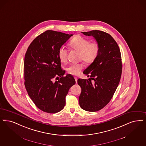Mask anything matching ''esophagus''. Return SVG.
Segmentation results:
<instances>
[{
	"label": "esophagus",
	"instance_id": "esophagus-1",
	"mask_svg": "<svg viewBox=\"0 0 146 146\" xmlns=\"http://www.w3.org/2000/svg\"><path fill=\"white\" fill-rule=\"evenodd\" d=\"M74 79H75V80H76V83H77V80H78V78L76 77H74Z\"/></svg>",
	"mask_w": 146,
	"mask_h": 146
}]
</instances>
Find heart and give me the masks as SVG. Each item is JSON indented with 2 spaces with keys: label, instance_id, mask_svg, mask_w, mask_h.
<instances>
[{
  "label": "heart",
  "instance_id": "obj_1",
  "mask_svg": "<svg viewBox=\"0 0 146 146\" xmlns=\"http://www.w3.org/2000/svg\"><path fill=\"white\" fill-rule=\"evenodd\" d=\"M70 47L80 52V58L87 64H91L98 56L99 52V44L97 42H90L89 39L80 35H76L70 41ZM68 49L61 47L58 50V58L61 62H66L67 60ZM84 68V64L80 63L71 64L67 68L68 73L78 76Z\"/></svg>",
  "mask_w": 146,
  "mask_h": 146
}]
</instances>
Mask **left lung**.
<instances>
[{
    "mask_svg": "<svg viewBox=\"0 0 146 146\" xmlns=\"http://www.w3.org/2000/svg\"><path fill=\"white\" fill-rule=\"evenodd\" d=\"M82 33L92 36L99 44L98 56L83 72L90 78L78 80L82 88L79 105L84 110L95 112L109 103L116 90L122 74L121 55L116 42L109 34L96 30Z\"/></svg>",
    "mask_w": 146,
    "mask_h": 146,
    "instance_id": "8db88e82",
    "label": "left lung"
}]
</instances>
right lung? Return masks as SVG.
<instances>
[{
    "label": "right lung",
    "mask_w": 146,
    "mask_h": 146,
    "mask_svg": "<svg viewBox=\"0 0 146 146\" xmlns=\"http://www.w3.org/2000/svg\"><path fill=\"white\" fill-rule=\"evenodd\" d=\"M72 36L47 30L34 40L25 54L24 85L30 98L42 111L54 113L62 110L66 96L76 84L71 74L64 76L65 70L61 68L58 55L60 48ZM54 78L58 80L54 81Z\"/></svg>",
    "instance_id": "right-lung-1"
}]
</instances>
